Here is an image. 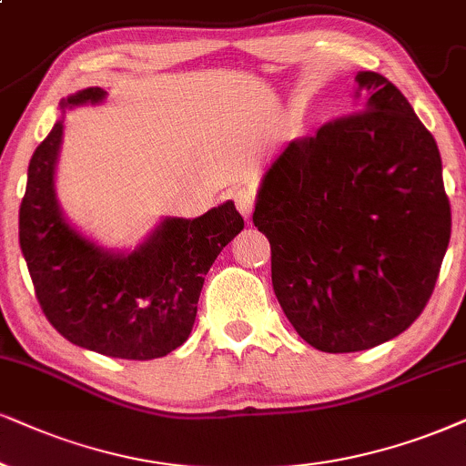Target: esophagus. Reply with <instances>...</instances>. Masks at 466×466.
I'll list each match as a JSON object with an SVG mask.
<instances>
[{
	"label": "esophagus",
	"mask_w": 466,
	"mask_h": 466,
	"mask_svg": "<svg viewBox=\"0 0 466 466\" xmlns=\"http://www.w3.org/2000/svg\"><path fill=\"white\" fill-rule=\"evenodd\" d=\"M234 202H237L238 213L245 217V221L249 223L251 213H253V204H256V193L251 189H238L234 193Z\"/></svg>",
	"instance_id": "esophagus-1"
}]
</instances>
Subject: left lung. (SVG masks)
<instances>
[{
  "mask_svg": "<svg viewBox=\"0 0 466 466\" xmlns=\"http://www.w3.org/2000/svg\"><path fill=\"white\" fill-rule=\"evenodd\" d=\"M355 114L270 163L253 223L290 325L322 352L406 331L437 284L451 232L437 141L379 73L355 75Z\"/></svg>",
  "mask_w": 466,
  "mask_h": 466,
  "instance_id": "obj_1",
  "label": "left lung"
}]
</instances>
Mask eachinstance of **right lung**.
<instances>
[{
    "mask_svg": "<svg viewBox=\"0 0 466 466\" xmlns=\"http://www.w3.org/2000/svg\"><path fill=\"white\" fill-rule=\"evenodd\" d=\"M105 98L101 87H86L60 101V117L29 161L19 243L57 333L101 355L148 361L189 338L204 277L245 221L228 199L196 219L161 217L131 249L103 247L81 232L56 189L64 116Z\"/></svg>",
    "mask_w": 466,
    "mask_h": 466,
    "instance_id": "right-lung-1",
    "label": "right lung"
}]
</instances>
